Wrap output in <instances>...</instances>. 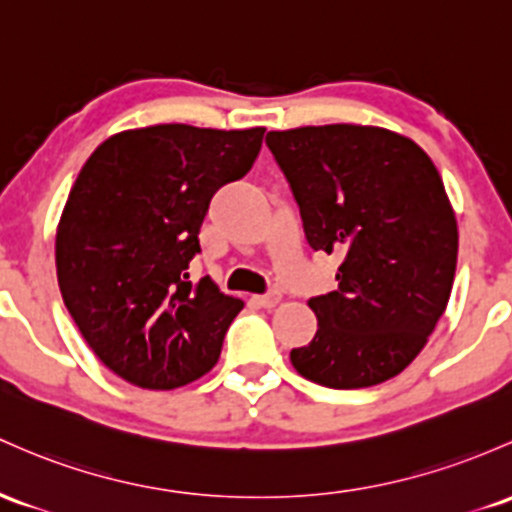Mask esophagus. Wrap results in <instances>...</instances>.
<instances>
[{
    "label": "esophagus",
    "instance_id": "34e87169",
    "mask_svg": "<svg viewBox=\"0 0 512 512\" xmlns=\"http://www.w3.org/2000/svg\"><path fill=\"white\" fill-rule=\"evenodd\" d=\"M279 301H282V294H279L277 289H269L267 294L255 296V303H257V306H262V308H274Z\"/></svg>",
    "mask_w": 512,
    "mask_h": 512
}]
</instances>
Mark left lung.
Segmentation results:
<instances>
[{
  "label": "left lung",
  "mask_w": 512,
  "mask_h": 512,
  "mask_svg": "<svg viewBox=\"0 0 512 512\" xmlns=\"http://www.w3.org/2000/svg\"><path fill=\"white\" fill-rule=\"evenodd\" d=\"M313 250L340 252L338 289L313 296L316 338L291 350L301 376L367 389L401 374L445 313L457 218L440 172L411 138L376 126L269 131Z\"/></svg>",
  "instance_id": "8db88e82"
}]
</instances>
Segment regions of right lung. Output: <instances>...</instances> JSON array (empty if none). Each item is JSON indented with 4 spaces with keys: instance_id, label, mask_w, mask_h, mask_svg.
<instances>
[{
    "instance_id": "right-lung-1",
    "label": "right lung",
    "mask_w": 512,
    "mask_h": 512,
    "mask_svg": "<svg viewBox=\"0 0 512 512\" xmlns=\"http://www.w3.org/2000/svg\"><path fill=\"white\" fill-rule=\"evenodd\" d=\"M265 128L184 123L123 131L94 150L58 226L63 301L106 367L140 389L204 376L243 301L211 277L189 282L213 194L243 179Z\"/></svg>"
}]
</instances>
